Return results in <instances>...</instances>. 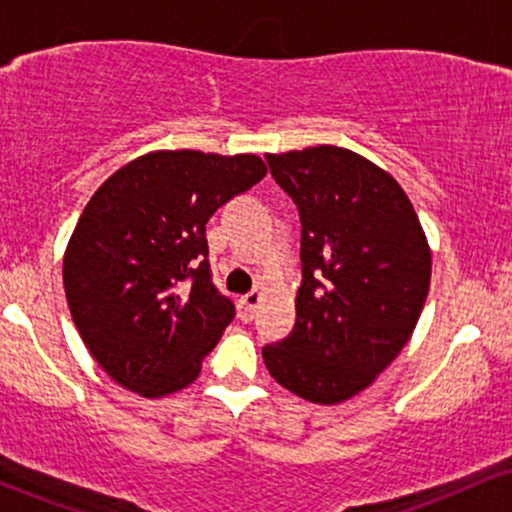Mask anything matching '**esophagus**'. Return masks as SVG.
<instances>
[{
  "mask_svg": "<svg viewBox=\"0 0 512 512\" xmlns=\"http://www.w3.org/2000/svg\"><path fill=\"white\" fill-rule=\"evenodd\" d=\"M260 301H262V291L260 289H252L250 293H245V296L240 298V317H243V320H252Z\"/></svg>",
  "mask_w": 512,
  "mask_h": 512,
  "instance_id": "34e87169",
  "label": "esophagus"
}]
</instances>
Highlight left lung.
Segmentation results:
<instances>
[{
  "label": "left lung",
  "mask_w": 512,
  "mask_h": 512,
  "mask_svg": "<svg viewBox=\"0 0 512 512\" xmlns=\"http://www.w3.org/2000/svg\"><path fill=\"white\" fill-rule=\"evenodd\" d=\"M301 216L303 281L289 337L262 349L293 395H358L409 342L431 286V250L392 175L339 146L264 156Z\"/></svg>",
  "instance_id": "obj_1"
}]
</instances>
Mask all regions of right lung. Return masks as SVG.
<instances>
[{
	"instance_id": "add662e5",
	"label": "right lung",
	"mask_w": 512,
	"mask_h": 512,
	"mask_svg": "<svg viewBox=\"0 0 512 512\" xmlns=\"http://www.w3.org/2000/svg\"><path fill=\"white\" fill-rule=\"evenodd\" d=\"M264 175L252 154L156 151L98 187L62 276L76 330L115 383L142 397L195 383L236 317L211 276L207 221Z\"/></svg>"
}]
</instances>
